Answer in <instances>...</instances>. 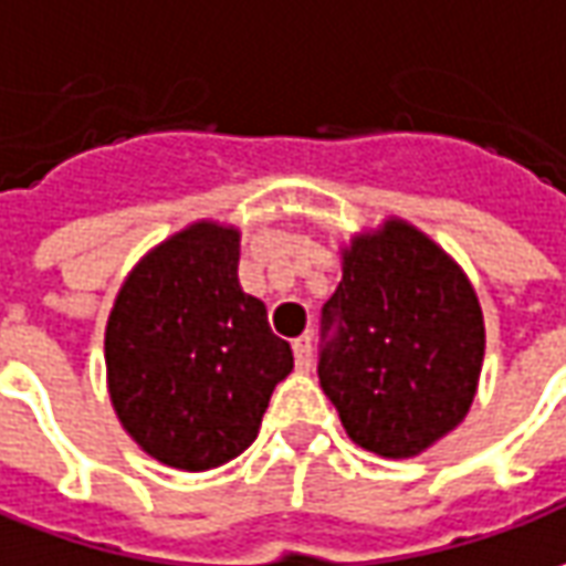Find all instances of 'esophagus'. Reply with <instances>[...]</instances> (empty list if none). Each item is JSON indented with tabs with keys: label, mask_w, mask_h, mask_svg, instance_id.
I'll return each instance as SVG.
<instances>
[{
	"label": "esophagus",
	"mask_w": 566,
	"mask_h": 566,
	"mask_svg": "<svg viewBox=\"0 0 566 566\" xmlns=\"http://www.w3.org/2000/svg\"><path fill=\"white\" fill-rule=\"evenodd\" d=\"M294 361L300 370H310L312 365V337L294 339Z\"/></svg>",
	"instance_id": "1"
}]
</instances>
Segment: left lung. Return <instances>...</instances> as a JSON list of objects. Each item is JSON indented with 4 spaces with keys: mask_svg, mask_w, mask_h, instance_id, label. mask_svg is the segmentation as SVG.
Instances as JSON below:
<instances>
[{
    "mask_svg": "<svg viewBox=\"0 0 566 566\" xmlns=\"http://www.w3.org/2000/svg\"><path fill=\"white\" fill-rule=\"evenodd\" d=\"M481 361L478 296L438 244L405 220L352 242L322 306L318 379L355 444L417 457L469 413Z\"/></svg>",
    "mask_w": 566,
    "mask_h": 566,
    "instance_id": "1",
    "label": "left lung"
}]
</instances>
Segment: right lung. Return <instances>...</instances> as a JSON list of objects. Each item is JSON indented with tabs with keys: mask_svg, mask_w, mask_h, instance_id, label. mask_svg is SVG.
<instances>
[{
	"mask_svg": "<svg viewBox=\"0 0 566 566\" xmlns=\"http://www.w3.org/2000/svg\"><path fill=\"white\" fill-rule=\"evenodd\" d=\"M294 367L266 306L239 284V232L196 223L161 242L122 284L106 324L118 420L165 465L205 472L260 432Z\"/></svg>",
	"mask_w": 566,
	"mask_h": 566,
	"instance_id": "right-lung-1",
	"label": "right lung"
}]
</instances>
